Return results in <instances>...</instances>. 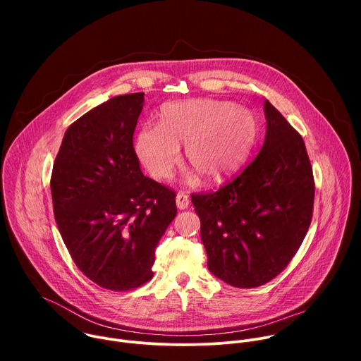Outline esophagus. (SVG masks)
Instances as JSON below:
<instances>
[{"label": "esophagus", "mask_w": 361, "mask_h": 361, "mask_svg": "<svg viewBox=\"0 0 361 361\" xmlns=\"http://www.w3.org/2000/svg\"><path fill=\"white\" fill-rule=\"evenodd\" d=\"M176 204H177V209L178 210H185L188 205H190L188 195L185 192H178L177 197H176Z\"/></svg>", "instance_id": "obj_1"}]
</instances>
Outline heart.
I'll list each match as a JSON object with an SVG mask.
<instances>
[{"mask_svg": "<svg viewBox=\"0 0 361 361\" xmlns=\"http://www.w3.org/2000/svg\"><path fill=\"white\" fill-rule=\"evenodd\" d=\"M259 141V123L231 101L195 98L166 106L160 126H144L135 135L140 163L157 180L173 176L185 144L187 163L207 183H221L251 159Z\"/></svg>", "mask_w": 361, "mask_h": 361, "instance_id": "1", "label": "heart"}]
</instances>
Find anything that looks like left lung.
Segmentation results:
<instances>
[{
  "label": "left lung",
  "mask_w": 361,
  "mask_h": 361,
  "mask_svg": "<svg viewBox=\"0 0 361 361\" xmlns=\"http://www.w3.org/2000/svg\"><path fill=\"white\" fill-rule=\"evenodd\" d=\"M264 144L252 163L216 192L192 194L212 274L238 288L279 276L313 217L314 178L301 135L264 101Z\"/></svg>",
  "instance_id": "left-lung-1"
}]
</instances>
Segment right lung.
<instances>
[{
  "label": "right lung",
  "instance_id": "obj_1",
  "mask_svg": "<svg viewBox=\"0 0 361 361\" xmlns=\"http://www.w3.org/2000/svg\"><path fill=\"white\" fill-rule=\"evenodd\" d=\"M144 92L117 95L73 123L51 176L57 227L95 284L127 291L152 277L156 247L177 214L176 192L140 170L133 147Z\"/></svg>",
  "mask_w": 361,
  "mask_h": 361
}]
</instances>
